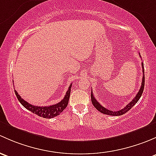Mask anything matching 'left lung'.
Instances as JSON below:
<instances>
[{"instance_id":"obj_1","label":"left lung","mask_w":156,"mask_h":156,"mask_svg":"<svg viewBox=\"0 0 156 156\" xmlns=\"http://www.w3.org/2000/svg\"><path fill=\"white\" fill-rule=\"evenodd\" d=\"M141 65H142L143 73H144V75H143L142 83H141L140 89L139 91L137 92V95L134 98V99H133V100L131 101L129 104H127L126 107H125L124 108L122 109V110H118V111H112V110H108V109L105 108V107L101 105V104H99L98 101L95 99V98H94L92 91H91V102H92L93 106H94V107H95V108L97 109L99 112H101V113H102L104 114H107V115H123V114L127 113L128 110H131V109L132 108V107H134L136 104H137V102L139 101V99L140 98L141 95H142V94H143V91H144V84H145V76H144V63H143V62L141 63Z\"/></svg>"}]
</instances>
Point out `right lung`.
Listing matches in <instances>:
<instances>
[{
  "mask_svg": "<svg viewBox=\"0 0 156 156\" xmlns=\"http://www.w3.org/2000/svg\"><path fill=\"white\" fill-rule=\"evenodd\" d=\"M71 87L72 84H70L68 88V90H67L66 94H65V97H64L63 100H62L60 102L58 103V104H54V105L45 106V107H43V106L32 105V104H29V103L25 101L24 99H22L21 98V96L19 95L18 92L16 90L15 94L16 95L18 100L19 101V102L27 110H28L29 111L32 112L33 113L36 114V115H39L41 117H43V118L46 119H51L58 115L67 107V104H68L69 98H70V89H71L70 88Z\"/></svg>",
  "mask_w": 156,
  "mask_h": 156,
  "instance_id": "1",
  "label": "right lung"
}]
</instances>
